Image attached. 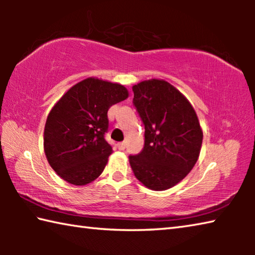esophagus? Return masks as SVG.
<instances>
[{"label": "esophagus", "instance_id": "obj_1", "mask_svg": "<svg viewBox=\"0 0 255 255\" xmlns=\"http://www.w3.org/2000/svg\"><path fill=\"white\" fill-rule=\"evenodd\" d=\"M118 148L120 150H124L125 148H126V143H125V141H122V143H118Z\"/></svg>", "mask_w": 255, "mask_h": 255}]
</instances>
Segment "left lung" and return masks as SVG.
<instances>
[{
  "label": "left lung",
  "instance_id": "obj_1",
  "mask_svg": "<svg viewBox=\"0 0 255 255\" xmlns=\"http://www.w3.org/2000/svg\"><path fill=\"white\" fill-rule=\"evenodd\" d=\"M132 103L145 126L141 152L129 156L136 178L155 191L188 175L200 154L202 130L191 103L169 82L148 80L132 86Z\"/></svg>",
  "mask_w": 255,
  "mask_h": 255
}]
</instances>
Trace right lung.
<instances>
[{
  "label": "right lung",
  "mask_w": 255,
  "mask_h": 255,
  "mask_svg": "<svg viewBox=\"0 0 255 255\" xmlns=\"http://www.w3.org/2000/svg\"><path fill=\"white\" fill-rule=\"evenodd\" d=\"M127 98L124 85L89 77L59 99L47 117L44 148L60 178L84 185L102 173L112 153L105 138L109 127L108 110Z\"/></svg>",
  "instance_id": "obj_1"
}]
</instances>
